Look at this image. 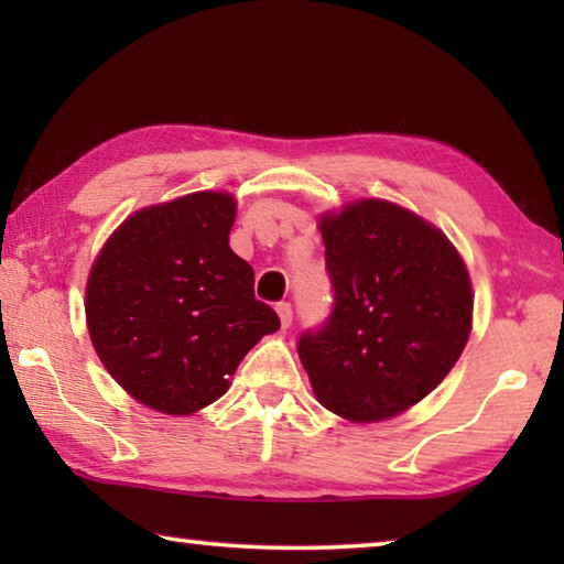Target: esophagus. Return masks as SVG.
Masks as SVG:
<instances>
[{
    "label": "esophagus",
    "instance_id": "obj_1",
    "mask_svg": "<svg viewBox=\"0 0 564 564\" xmlns=\"http://www.w3.org/2000/svg\"><path fill=\"white\" fill-rule=\"evenodd\" d=\"M275 313H279L281 326H283V328H289V326H291V321H293V305H291L289 301H281L279 305H275Z\"/></svg>",
    "mask_w": 564,
    "mask_h": 564
}]
</instances>
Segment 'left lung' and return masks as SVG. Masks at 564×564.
Instances as JSON below:
<instances>
[{
    "mask_svg": "<svg viewBox=\"0 0 564 564\" xmlns=\"http://www.w3.org/2000/svg\"><path fill=\"white\" fill-rule=\"evenodd\" d=\"M333 308L301 333L313 393L356 423L403 413L460 358L470 336V275L453 243L388 202L321 218Z\"/></svg>",
    "mask_w": 564,
    "mask_h": 564,
    "instance_id": "1",
    "label": "left lung"
}]
</instances>
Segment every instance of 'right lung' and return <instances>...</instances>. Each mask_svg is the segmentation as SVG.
Here are the masks:
<instances>
[{
    "mask_svg": "<svg viewBox=\"0 0 564 564\" xmlns=\"http://www.w3.org/2000/svg\"><path fill=\"white\" fill-rule=\"evenodd\" d=\"M236 202L198 191L127 218L87 283L97 356L139 403L169 415L212 405L238 362L281 328L253 295V269L231 251Z\"/></svg>",
    "mask_w": 564,
    "mask_h": 564,
    "instance_id": "add662e5",
    "label": "right lung"
}]
</instances>
